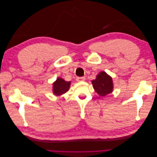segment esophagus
<instances>
[{
	"label": "esophagus",
	"mask_w": 157,
	"mask_h": 157,
	"mask_svg": "<svg viewBox=\"0 0 157 157\" xmlns=\"http://www.w3.org/2000/svg\"><path fill=\"white\" fill-rule=\"evenodd\" d=\"M85 77H77V82H83L85 80Z\"/></svg>",
	"instance_id": "34e87169"
}]
</instances>
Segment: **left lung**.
I'll return each mask as SVG.
<instances>
[{
    "instance_id": "1",
    "label": "left lung",
    "mask_w": 157,
    "mask_h": 157,
    "mask_svg": "<svg viewBox=\"0 0 157 157\" xmlns=\"http://www.w3.org/2000/svg\"><path fill=\"white\" fill-rule=\"evenodd\" d=\"M96 92L101 97L105 96L113 91V78L105 71H101L96 75V79L92 80Z\"/></svg>"
}]
</instances>
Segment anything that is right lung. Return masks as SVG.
Instances as JSON below:
<instances>
[{"instance_id": "1", "label": "right lung", "mask_w": 157, "mask_h": 157, "mask_svg": "<svg viewBox=\"0 0 157 157\" xmlns=\"http://www.w3.org/2000/svg\"><path fill=\"white\" fill-rule=\"evenodd\" d=\"M52 92L55 96H59L68 92L71 86V82L65 81L61 77H58L55 82L52 84Z\"/></svg>"}]
</instances>
